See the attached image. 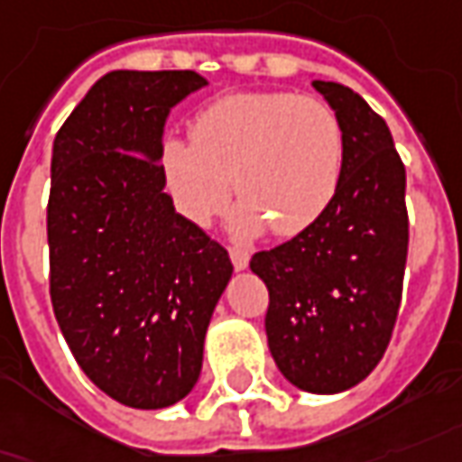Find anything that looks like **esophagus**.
<instances>
[{
  "label": "esophagus",
  "instance_id": "obj_1",
  "mask_svg": "<svg viewBox=\"0 0 462 462\" xmlns=\"http://www.w3.org/2000/svg\"><path fill=\"white\" fill-rule=\"evenodd\" d=\"M230 260L232 265H235V271H245L247 263H250V255L245 250H240V247H230Z\"/></svg>",
  "mask_w": 462,
  "mask_h": 462
}]
</instances>
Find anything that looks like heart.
Returning a JSON list of instances; mask_svg holds the SVG:
<instances>
[{"label": "heart", "instance_id": "b5f03b06", "mask_svg": "<svg viewBox=\"0 0 462 462\" xmlns=\"http://www.w3.org/2000/svg\"><path fill=\"white\" fill-rule=\"evenodd\" d=\"M344 171V128L323 100L232 93L191 121V141L162 143V174L177 209L207 225L240 199L232 230L291 237L321 217Z\"/></svg>", "mask_w": 462, "mask_h": 462}]
</instances>
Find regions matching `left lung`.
Returning a JSON list of instances; mask_svg holds the SVG:
<instances>
[{
    "label": "left lung",
    "instance_id": "obj_1",
    "mask_svg": "<svg viewBox=\"0 0 462 462\" xmlns=\"http://www.w3.org/2000/svg\"><path fill=\"white\" fill-rule=\"evenodd\" d=\"M344 128V171L323 215L293 240L255 253L268 285V346L303 392L338 394L387 351L407 263L404 164L382 116L341 83L313 80Z\"/></svg>",
    "mask_w": 462,
    "mask_h": 462
}]
</instances>
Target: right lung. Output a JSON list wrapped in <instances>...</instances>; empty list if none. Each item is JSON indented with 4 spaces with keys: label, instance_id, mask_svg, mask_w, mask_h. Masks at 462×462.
Masks as SVG:
<instances>
[{
    "label": "right lung",
    "instance_id": "right-lung-1",
    "mask_svg": "<svg viewBox=\"0 0 462 462\" xmlns=\"http://www.w3.org/2000/svg\"><path fill=\"white\" fill-rule=\"evenodd\" d=\"M205 86L194 70H113L52 143V310L88 379L136 410L194 389L232 278L227 250L179 215L162 174L166 118Z\"/></svg>",
    "mask_w": 462,
    "mask_h": 462
}]
</instances>
